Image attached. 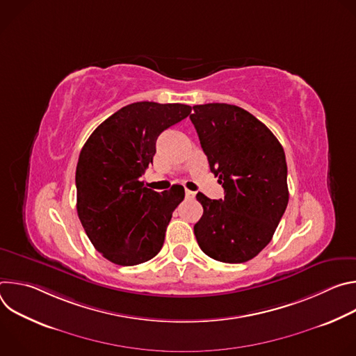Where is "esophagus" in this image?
<instances>
[{
	"label": "esophagus",
	"mask_w": 356,
	"mask_h": 356,
	"mask_svg": "<svg viewBox=\"0 0 356 356\" xmlns=\"http://www.w3.org/2000/svg\"><path fill=\"white\" fill-rule=\"evenodd\" d=\"M195 197V193L191 191V190H186V198H194Z\"/></svg>",
	"instance_id": "esophagus-1"
}]
</instances>
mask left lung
Returning a JSON list of instances; mask_svg holds the SVG:
<instances>
[{
	"label": "left lung",
	"mask_w": 356,
	"mask_h": 356,
	"mask_svg": "<svg viewBox=\"0 0 356 356\" xmlns=\"http://www.w3.org/2000/svg\"><path fill=\"white\" fill-rule=\"evenodd\" d=\"M190 120L224 187L222 200L202 193V213L194 225L201 250L225 264L255 258L272 236L289 202L284 150L272 131L241 107L221 103L194 106Z\"/></svg>",
	"instance_id": "obj_1"
}]
</instances>
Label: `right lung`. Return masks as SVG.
Returning <instances> with one entry per match:
<instances>
[{
	"instance_id": "obj_1",
	"label": "right lung",
	"mask_w": 356,
	"mask_h": 356,
	"mask_svg": "<svg viewBox=\"0 0 356 356\" xmlns=\"http://www.w3.org/2000/svg\"><path fill=\"white\" fill-rule=\"evenodd\" d=\"M191 113L190 106L140 101L99 124L76 169L77 214L94 248L110 262L134 266L155 258L165 242L183 186L158 193L140 176L154 161L158 136Z\"/></svg>"
}]
</instances>
